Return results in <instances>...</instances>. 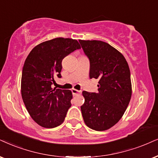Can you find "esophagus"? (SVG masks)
<instances>
[{
	"label": "esophagus",
	"instance_id": "esophagus-1",
	"mask_svg": "<svg viewBox=\"0 0 158 158\" xmlns=\"http://www.w3.org/2000/svg\"><path fill=\"white\" fill-rule=\"evenodd\" d=\"M71 92H72L73 95H80V94L81 93V90H77V89H71Z\"/></svg>",
	"mask_w": 158,
	"mask_h": 158
}]
</instances>
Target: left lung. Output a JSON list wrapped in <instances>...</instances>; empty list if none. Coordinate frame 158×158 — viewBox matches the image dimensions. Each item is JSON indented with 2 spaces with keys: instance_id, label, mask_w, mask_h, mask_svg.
<instances>
[{
  "instance_id": "8db88e82",
  "label": "left lung",
  "mask_w": 158,
  "mask_h": 158,
  "mask_svg": "<svg viewBox=\"0 0 158 158\" xmlns=\"http://www.w3.org/2000/svg\"><path fill=\"white\" fill-rule=\"evenodd\" d=\"M79 41L89 60V78L99 80L97 93L82 92L84 121L89 128L106 131L118 123L131 101L128 64L125 57L109 44L97 40Z\"/></svg>"
}]
</instances>
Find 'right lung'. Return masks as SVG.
<instances>
[{"instance_id": "add662e5", "label": "right lung", "mask_w": 158, "mask_h": 158, "mask_svg": "<svg viewBox=\"0 0 158 158\" xmlns=\"http://www.w3.org/2000/svg\"><path fill=\"white\" fill-rule=\"evenodd\" d=\"M77 40L56 38L39 44L26 58L22 73L21 94L32 119L41 127L52 128L61 125L71 107L72 93L52 85L61 78L62 60L76 49Z\"/></svg>"}]
</instances>
